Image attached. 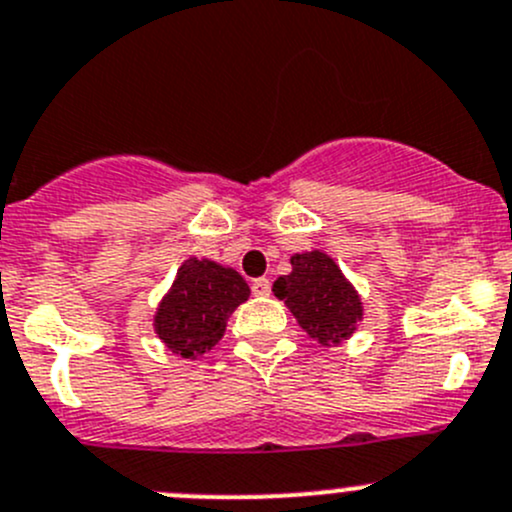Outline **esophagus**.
I'll list each match as a JSON object with an SVG mask.
<instances>
[{
  "label": "esophagus",
  "mask_w": 512,
  "mask_h": 512,
  "mask_svg": "<svg viewBox=\"0 0 512 512\" xmlns=\"http://www.w3.org/2000/svg\"><path fill=\"white\" fill-rule=\"evenodd\" d=\"M251 291H254V296H268L271 293V281L268 278H254Z\"/></svg>",
  "instance_id": "34e87169"
}]
</instances>
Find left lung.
Masks as SVG:
<instances>
[{"label": "left lung", "mask_w": 512, "mask_h": 512, "mask_svg": "<svg viewBox=\"0 0 512 512\" xmlns=\"http://www.w3.org/2000/svg\"><path fill=\"white\" fill-rule=\"evenodd\" d=\"M273 296L321 346H338L363 321V301L341 266L323 251L291 256V273L273 281Z\"/></svg>", "instance_id": "8db88e82"}]
</instances>
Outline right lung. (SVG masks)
<instances>
[{"label":"right lung","instance_id":"1","mask_svg":"<svg viewBox=\"0 0 512 512\" xmlns=\"http://www.w3.org/2000/svg\"><path fill=\"white\" fill-rule=\"evenodd\" d=\"M249 296L251 288L239 271L191 256L156 306L154 331L171 353L196 361L221 341L229 316Z\"/></svg>","mask_w":512,"mask_h":512}]
</instances>
